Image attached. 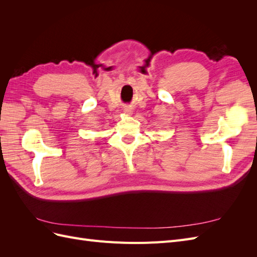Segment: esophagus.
Returning a JSON list of instances; mask_svg holds the SVG:
<instances>
[{"label": "esophagus", "instance_id": "obj_1", "mask_svg": "<svg viewBox=\"0 0 257 257\" xmlns=\"http://www.w3.org/2000/svg\"><path fill=\"white\" fill-rule=\"evenodd\" d=\"M125 112H127V113H131V110H130V109H126V110H125Z\"/></svg>", "mask_w": 257, "mask_h": 257}]
</instances>
